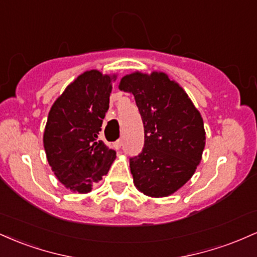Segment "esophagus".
Wrapping results in <instances>:
<instances>
[{
    "instance_id": "1",
    "label": "esophagus",
    "mask_w": 257,
    "mask_h": 257,
    "mask_svg": "<svg viewBox=\"0 0 257 257\" xmlns=\"http://www.w3.org/2000/svg\"><path fill=\"white\" fill-rule=\"evenodd\" d=\"M122 144H123V140H122V139H119V140H117L116 143L113 144L114 149H116V150H119V149H120V146H122Z\"/></svg>"
}]
</instances>
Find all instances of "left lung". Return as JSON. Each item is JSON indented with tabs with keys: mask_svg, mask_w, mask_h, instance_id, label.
<instances>
[{
	"mask_svg": "<svg viewBox=\"0 0 257 257\" xmlns=\"http://www.w3.org/2000/svg\"><path fill=\"white\" fill-rule=\"evenodd\" d=\"M118 87L134 95L145 132L143 151L129 162L135 187L155 198L170 196L192 178L200 163L205 146L202 116L164 72H133Z\"/></svg>",
	"mask_w": 257,
	"mask_h": 257,
	"instance_id": "obj_1",
	"label": "left lung"
}]
</instances>
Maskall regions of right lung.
<instances>
[{
    "label": "right lung",
    "instance_id": "add662e5",
    "mask_svg": "<svg viewBox=\"0 0 257 257\" xmlns=\"http://www.w3.org/2000/svg\"><path fill=\"white\" fill-rule=\"evenodd\" d=\"M114 79L98 70L85 71L49 111L43 134L47 159L59 181L73 192H90L116 158V151L98 140Z\"/></svg>",
    "mask_w": 257,
    "mask_h": 257
}]
</instances>
